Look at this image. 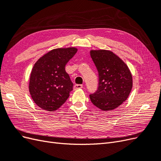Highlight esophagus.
I'll use <instances>...</instances> for the list:
<instances>
[{
	"instance_id": "obj_1",
	"label": "esophagus",
	"mask_w": 161,
	"mask_h": 161,
	"mask_svg": "<svg viewBox=\"0 0 161 161\" xmlns=\"http://www.w3.org/2000/svg\"><path fill=\"white\" fill-rule=\"evenodd\" d=\"M82 85L77 84V85H75L74 86V89H75V90H77V89H82Z\"/></svg>"
}]
</instances>
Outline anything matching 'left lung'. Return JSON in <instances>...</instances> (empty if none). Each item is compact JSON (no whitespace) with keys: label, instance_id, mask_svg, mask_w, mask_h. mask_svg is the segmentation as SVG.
Returning <instances> with one entry per match:
<instances>
[{"label":"left lung","instance_id":"obj_1","mask_svg":"<svg viewBox=\"0 0 161 161\" xmlns=\"http://www.w3.org/2000/svg\"><path fill=\"white\" fill-rule=\"evenodd\" d=\"M91 57L98 71V86L89 95L92 103L103 111L118 108L128 97L132 76L128 66L111 51L91 50Z\"/></svg>","mask_w":161,"mask_h":161}]
</instances>
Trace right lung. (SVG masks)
Segmentation results:
<instances>
[{"label":"right lung","mask_w":161,"mask_h":161,"mask_svg":"<svg viewBox=\"0 0 161 161\" xmlns=\"http://www.w3.org/2000/svg\"><path fill=\"white\" fill-rule=\"evenodd\" d=\"M76 52L75 47L54 49L34 65L29 89L33 100L42 109L55 111L69 98L73 83L65 66Z\"/></svg>","instance_id":"obj_1"}]
</instances>
